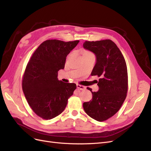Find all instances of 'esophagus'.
Returning a JSON list of instances; mask_svg holds the SVG:
<instances>
[{
	"label": "esophagus",
	"mask_w": 151,
	"mask_h": 151,
	"mask_svg": "<svg viewBox=\"0 0 151 151\" xmlns=\"http://www.w3.org/2000/svg\"><path fill=\"white\" fill-rule=\"evenodd\" d=\"M77 89H79L81 91H84L86 89V87L84 86H82V85H80V84H77Z\"/></svg>",
	"instance_id": "obj_1"
}]
</instances>
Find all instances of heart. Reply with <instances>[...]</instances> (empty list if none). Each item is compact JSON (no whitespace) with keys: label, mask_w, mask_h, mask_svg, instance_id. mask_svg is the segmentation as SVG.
<instances>
[{"label":"heart","mask_w":151,"mask_h":151,"mask_svg":"<svg viewBox=\"0 0 151 151\" xmlns=\"http://www.w3.org/2000/svg\"><path fill=\"white\" fill-rule=\"evenodd\" d=\"M91 53V52H88V51H84V54H85V53Z\"/></svg>","instance_id":"obj_1"}]
</instances>
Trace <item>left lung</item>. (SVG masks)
Here are the masks:
<instances>
[{"label": "left lung", "instance_id": "obj_1", "mask_svg": "<svg viewBox=\"0 0 151 151\" xmlns=\"http://www.w3.org/2000/svg\"><path fill=\"white\" fill-rule=\"evenodd\" d=\"M85 49L93 52L96 63L91 76H98V92H92V100L83 103L85 112L93 119L103 122L113 116L121 108L128 91V73L124 57L111 40L86 41Z\"/></svg>", "mask_w": 151, "mask_h": 151}]
</instances>
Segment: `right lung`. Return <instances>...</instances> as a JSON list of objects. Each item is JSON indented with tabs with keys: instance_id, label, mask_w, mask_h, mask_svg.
<instances>
[{
	"instance_id": "1",
	"label": "right lung",
	"mask_w": 151,
	"mask_h": 151,
	"mask_svg": "<svg viewBox=\"0 0 151 151\" xmlns=\"http://www.w3.org/2000/svg\"><path fill=\"white\" fill-rule=\"evenodd\" d=\"M79 42L45 41L26 65L22 90L31 108L44 120L52 119L62 113L76 89V84L63 83L57 76L58 71L64 68L67 55Z\"/></svg>"
}]
</instances>
